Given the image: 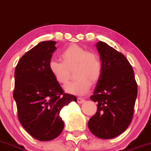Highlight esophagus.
I'll list each match as a JSON object with an SVG mask.
<instances>
[{
	"label": "esophagus",
	"mask_w": 151,
	"mask_h": 151,
	"mask_svg": "<svg viewBox=\"0 0 151 151\" xmlns=\"http://www.w3.org/2000/svg\"><path fill=\"white\" fill-rule=\"evenodd\" d=\"M84 101H85V99H83V98H81V97L77 98V103H80V104L84 103Z\"/></svg>",
	"instance_id": "obj_1"
}]
</instances>
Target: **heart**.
Segmentation results:
<instances>
[{
  "instance_id": "heart-1",
  "label": "heart",
  "mask_w": 151,
  "mask_h": 151,
  "mask_svg": "<svg viewBox=\"0 0 151 151\" xmlns=\"http://www.w3.org/2000/svg\"><path fill=\"white\" fill-rule=\"evenodd\" d=\"M61 61H49L48 70L56 82L64 84L69 79L70 70L75 69L74 76L77 78L65 86V90L69 93L84 95L91 87L92 82H97L103 74L99 56L77 45L67 47L61 53Z\"/></svg>"
}]
</instances>
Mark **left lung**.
Here are the masks:
<instances>
[{
	"instance_id": "1",
	"label": "left lung",
	"mask_w": 151,
	"mask_h": 151,
	"mask_svg": "<svg viewBox=\"0 0 151 151\" xmlns=\"http://www.w3.org/2000/svg\"><path fill=\"white\" fill-rule=\"evenodd\" d=\"M96 46L103 74L90 96L98 105L88 128L99 138L111 139L123 133L130 124L137 86L132 65L124 55L103 42H98Z\"/></svg>"
}]
</instances>
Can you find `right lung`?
<instances>
[{
	"mask_svg": "<svg viewBox=\"0 0 151 151\" xmlns=\"http://www.w3.org/2000/svg\"><path fill=\"white\" fill-rule=\"evenodd\" d=\"M56 42L45 41L25 54L14 72V99L18 119L30 135L41 141L56 138L64 129L60 112L75 96L64 93L48 70Z\"/></svg>",
	"mask_w": 151,
	"mask_h": 151,
	"instance_id": "obj_1",
	"label": "right lung"
}]
</instances>
